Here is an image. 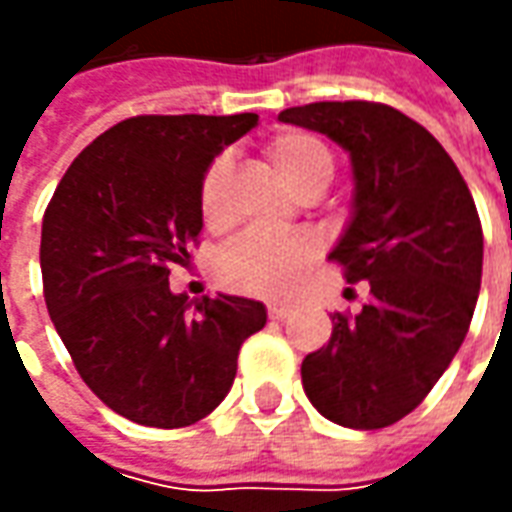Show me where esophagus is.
<instances>
[{
	"instance_id": "34e87169",
	"label": "esophagus",
	"mask_w": 512,
	"mask_h": 512,
	"mask_svg": "<svg viewBox=\"0 0 512 512\" xmlns=\"http://www.w3.org/2000/svg\"><path fill=\"white\" fill-rule=\"evenodd\" d=\"M290 312H293L290 304H268V318H271V321H285Z\"/></svg>"
}]
</instances>
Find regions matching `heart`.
<instances>
[{
	"label": "heart",
	"mask_w": 512,
	"mask_h": 512,
	"mask_svg": "<svg viewBox=\"0 0 512 512\" xmlns=\"http://www.w3.org/2000/svg\"><path fill=\"white\" fill-rule=\"evenodd\" d=\"M271 167L288 186L307 194H321L334 175V158L318 136L307 131H285L266 147ZM230 175V156H216L200 180L202 222L216 227L222 219L224 183ZM321 257V238L310 230L293 233H244L224 246L216 257V277L224 288L279 299L299 285Z\"/></svg>",
	"instance_id": "1"
}]
</instances>
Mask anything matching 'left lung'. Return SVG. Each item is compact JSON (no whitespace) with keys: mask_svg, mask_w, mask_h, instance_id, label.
<instances>
[{"mask_svg":"<svg viewBox=\"0 0 512 512\" xmlns=\"http://www.w3.org/2000/svg\"><path fill=\"white\" fill-rule=\"evenodd\" d=\"M348 150L354 216L329 260L367 282L362 310L334 312L329 343L301 362L323 417L376 430L411 414L458 354L483 277V227L455 161L386 104L321 101L279 112Z\"/></svg>","mask_w":512,"mask_h":512,"instance_id":"obj_1","label":"left lung"}]
</instances>
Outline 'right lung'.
Returning <instances> with one entry per match:
<instances>
[{
  "label": "right lung",
  "instance_id": "right-lung-1",
  "mask_svg": "<svg viewBox=\"0 0 512 512\" xmlns=\"http://www.w3.org/2000/svg\"><path fill=\"white\" fill-rule=\"evenodd\" d=\"M257 115L128 117L73 158L43 213L40 271L84 384L120 417L186 428L230 392L260 301L169 290L202 230L200 180Z\"/></svg>",
  "mask_w": 512,
  "mask_h": 512
}]
</instances>
